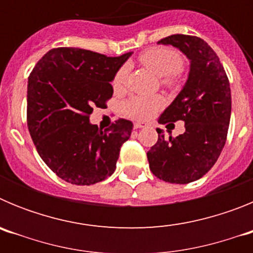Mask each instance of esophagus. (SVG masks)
<instances>
[{
	"label": "esophagus",
	"instance_id": "34e87169",
	"mask_svg": "<svg viewBox=\"0 0 253 253\" xmlns=\"http://www.w3.org/2000/svg\"><path fill=\"white\" fill-rule=\"evenodd\" d=\"M143 126H146L143 123H134V129H139V128H143Z\"/></svg>",
	"mask_w": 253,
	"mask_h": 253
}]
</instances>
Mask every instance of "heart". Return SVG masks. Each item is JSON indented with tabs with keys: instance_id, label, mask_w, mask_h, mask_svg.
<instances>
[{
	"instance_id": "heart-1",
	"label": "heart",
	"mask_w": 253,
	"mask_h": 253,
	"mask_svg": "<svg viewBox=\"0 0 253 253\" xmlns=\"http://www.w3.org/2000/svg\"><path fill=\"white\" fill-rule=\"evenodd\" d=\"M139 62L148 67L156 75L162 76V82L172 87L177 84L180 69L184 64L180 53L166 46H154L143 51L139 55ZM128 66L120 67L113 80V87L116 91L123 90L128 81ZM163 99L161 96H133L123 105V111L128 116L137 120H147L161 110Z\"/></svg>"
}]
</instances>
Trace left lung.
I'll list each match as a JSON object with an SVG mask.
<instances>
[{"label": "left lung", "instance_id": "obj_1", "mask_svg": "<svg viewBox=\"0 0 253 253\" xmlns=\"http://www.w3.org/2000/svg\"><path fill=\"white\" fill-rule=\"evenodd\" d=\"M158 44L173 45L190 59L184 88L163 111L160 123H185V133L158 140L147 152L149 169L160 180L189 184L207 173L220 156L231 120V87L215 51L198 37L175 34Z\"/></svg>", "mask_w": 253, "mask_h": 253}]
</instances>
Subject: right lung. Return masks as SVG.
<instances>
[{
	"instance_id": "obj_1",
	"label": "right lung",
	"mask_w": 253,
	"mask_h": 253,
	"mask_svg": "<svg viewBox=\"0 0 253 253\" xmlns=\"http://www.w3.org/2000/svg\"><path fill=\"white\" fill-rule=\"evenodd\" d=\"M131 51L106 57L78 48H54L28 80V128L35 148L58 177L93 185L114 173L133 123L118 119L104 131L90 123L93 107L113 96L110 82Z\"/></svg>"
}]
</instances>
